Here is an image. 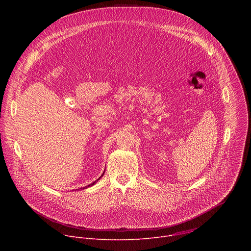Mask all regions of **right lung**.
<instances>
[{
    "label": "right lung",
    "instance_id": "right-lung-1",
    "mask_svg": "<svg viewBox=\"0 0 251 251\" xmlns=\"http://www.w3.org/2000/svg\"><path fill=\"white\" fill-rule=\"evenodd\" d=\"M104 172H105V171H104ZM104 172H103V173H102V175H101V176H100V178H99V179H97V180H95V181H94V182H92V183H90V184H89V185H87V186H85V187H83V188H81V189H85V188H88V187H89V186H92V185H94V184H95V183H96V182H97V181H98V180H99V179H100V178H101V177H102V176H103V175H104ZM79 189H80V188H79ZM79 189H78V190H79ZM76 190H77V189H76Z\"/></svg>",
    "mask_w": 251,
    "mask_h": 251
}]
</instances>
